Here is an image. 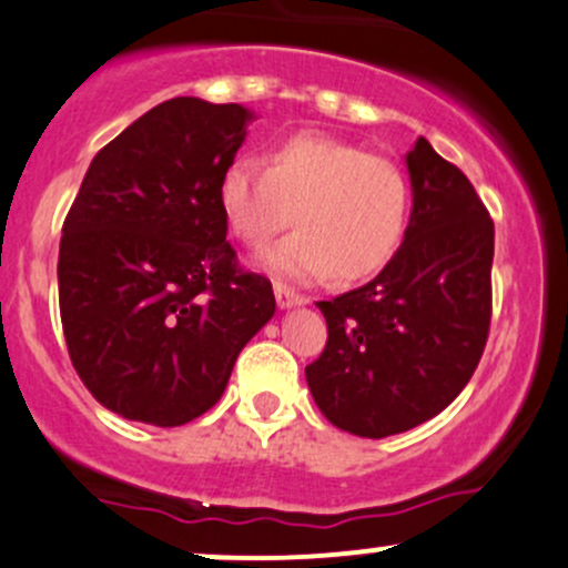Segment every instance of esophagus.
Masks as SVG:
<instances>
[{
  "label": "esophagus",
  "instance_id": "obj_1",
  "mask_svg": "<svg viewBox=\"0 0 568 568\" xmlns=\"http://www.w3.org/2000/svg\"><path fill=\"white\" fill-rule=\"evenodd\" d=\"M274 298H277L280 310H291V307H302V304H307V296H302V294H296V291L285 288L283 283H274Z\"/></svg>",
  "mask_w": 568,
  "mask_h": 568
}]
</instances>
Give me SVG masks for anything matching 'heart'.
Returning <instances> with one entry per match:
<instances>
[{
    "label": "heart",
    "instance_id": "1",
    "mask_svg": "<svg viewBox=\"0 0 568 568\" xmlns=\"http://www.w3.org/2000/svg\"><path fill=\"white\" fill-rule=\"evenodd\" d=\"M407 180L394 161L326 134H294L270 153L234 155L217 183L229 232L264 245L291 221L296 232L258 255V266L291 283L336 274L361 280L383 270L407 226Z\"/></svg>",
    "mask_w": 568,
    "mask_h": 568
}]
</instances>
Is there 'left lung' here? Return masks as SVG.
I'll list each match as a JSON object with an SVG mask.
<instances>
[{
	"label": "left lung",
	"instance_id": "8db88e82",
	"mask_svg": "<svg viewBox=\"0 0 568 568\" xmlns=\"http://www.w3.org/2000/svg\"><path fill=\"white\" fill-rule=\"evenodd\" d=\"M413 213L372 283L317 302L326 351L304 369L317 409L366 439L432 420L475 375L490 326L494 221L426 136L404 155Z\"/></svg>",
	"mask_w": 568,
	"mask_h": 568
}]
</instances>
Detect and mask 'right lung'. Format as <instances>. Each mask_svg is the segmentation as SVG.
<instances>
[{
  "label": "right lung",
  "mask_w": 568,
  "mask_h": 568,
  "mask_svg": "<svg viewBox=\"0 0 568 568\" xmlns=\"http://www.w3.org/2000/svg\"><path fill=\"white\" fill-rule=\"evenodd\" d=\"M253 112L161 102L93 155L59 247L74 372L110 413L172 428L223 396L274 315L272 283L236 270L217 183Z\"/></svg>",
  "instance_id": "1"
}]
</instances>
